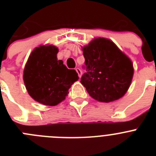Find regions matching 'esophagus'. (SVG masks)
<instances>
[{
	"label": "esophagus",
	"instance_id": "1",
	"mask_svg": "<svg viewBox=\"0 0 156 156\" xmlns=\"http://www.w3.org/2000/svg\"><path fill=\"white\" fill-rule=\"evenodd\" d=\"M76 73H78V76H79V77L80 78L81 76H82V71H81L80 69L76 68Z\"/></svg>",
	"mask_w": 156,
	"mask_h": 156
}]
</instances>
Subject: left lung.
<instances>
[{
	"label": "left lung",
	"mask_w": 156,
	"mask_h": 156,
	"mask_svg": "<svg viewBox=\"0 0 156 156\" xmlns=\"http://www.w3.org/2000/svg\"><path fill=\"white\" fill-rule=\"evenodd\" d=\"M83 68L86 73L81 83L94 99L110 102L120 98L128 90L133 75L131 61L105 38H96L83 49Z\"/></svg>",
	"instance_id": "obj_1"
}]
</instances>
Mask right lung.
Here are the masks:
<instances>
[{
    "label": "right lung",
    "instance_id": "obj_1",
    "mask_svg": "<svg viewBox=\"0 0 156 156\" xmlns=\"http://www.w3.org/2000/svg\"><path fill=\"white\" fill-rule=\"evenodd\" d=\"M58 48L52 45L35 48L25 66L23 80L29 94L45 105H56L69 94L78 74L57 59Z\"/></svg>",
    "mask_w": 156,
    "mask_h": 156
}]
</instances>
